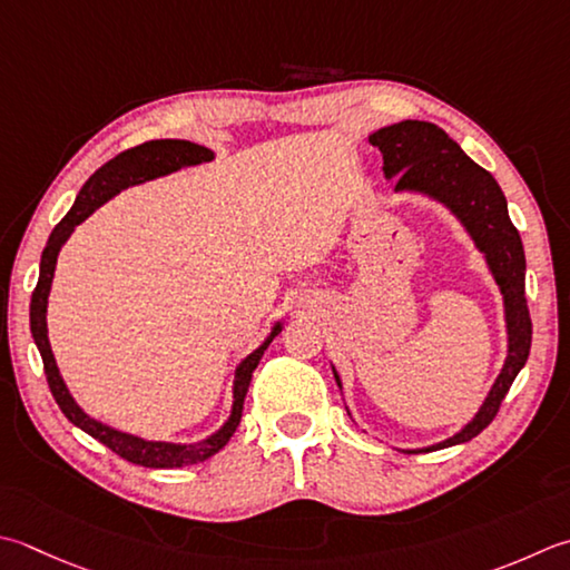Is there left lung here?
<instances>
[{
  "label": "left lung",
  "instance_id": "left-lung-1",
  "mask_svg": "<svg viewBox=\"0 0 570 570\" xmlns=\"http://www.w3.org/2000/svg\"><path fill=\"white\" fill-rule=\"evenodd\" d=\"M371 142L383 153L385 177H395V189H415L425 193L442 205H448L460 217L466 232L472 234L479 252H484L489 269L504 294L509 355L501 367L494 387L489 390L484 405L476 417L454 438L428 450H407V454L444 450L476 438L497 417L501 400L507 397L511 383L519 375L531 351V316L523 296L527 278V256L517 227L511 225L507 197L499 183L479 167L460 145H456L440 126L428 120H403L395 126L381 128L371 136ZM336 383L341 387L338 373Z\"/></svg>",
  "mask_w": 570,
  "mask_h": 570
}]
</instances>
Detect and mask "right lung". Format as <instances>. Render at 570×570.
I'll use <instances>...</instances> for the list:
<instances>
[{
  "label": "right lung",
  "instance_id": "add662e5",
  "mask_svg": "<svg viewBox=\"0 0 570 570\" xmlns=\"http://www.w3.org/2000/svg\"><path fill=\"white\" fill-rule=\"evenodd\" d=\"M212 158H215V153H212L209 148H203V145H197V142H189V140H148L142 145H136V148L118 153L114 160H108L104 167H98V170L88 177L86 185L81 187V193H78L73 207L69 209V215H66L59 225L53 227L47 247H43V252H41L39 284L31 294V306H29L31 336L41 353L43 373H47V383L51 387L56 405L61 407L63 415L69 417L76 428H81L83 432L91 434L94 440L106 444L110 452H116L118 456H122V460H128L132 464L150 466V470H175V466L205 462L207 456L217 454L222 448H225L234 434V430L239 428L244 397H247L252 373L256 371V365H259L262 355L266 348H269L274 336H278L282 323H276L272 336L239 363L237 377H234L232 415L225 422V428L212 434L209 440L197 442V444L145 442L140 438H132V434L118 432L114 428L104 425V422L88 417L86 412L73 403L69 390H66L61 375H59V367H56V361H53L49 336H47V304H49V292H51V278H53V269H56V256H59V249L63 247V242L71 237L73 227L81 225V222L91 215L94 209L108 203V199L118 195L120 189L145 183V180H153V177H160L167 173H175L185 165L207 163Z\"/></svg>",
  "mask_w": 570,
  "mask_h": 570
}]
</instances>
